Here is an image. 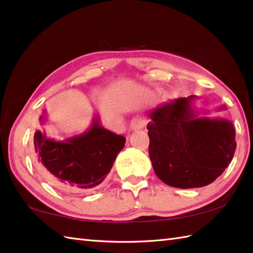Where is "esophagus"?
<instances>
[{"label":"esophagus","mask_w":253,"mask_h":253,"mask_svg":"<svg viewBox=\"0 0 253 253\" xmlns=\"http://www.w3.org/2000/svg\"><path fill=\"white\" fill-rule=\"evenodd\" d=\"M146 125V122L142 120H139V118H136V120H132L130 125H129V130H139L142 129V128Z\"/></svg>","instance_id":"34e87169"}]
</instances>
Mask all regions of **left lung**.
<instances>
[{
	"mask_svg": "<svg viewBox=\"0 0 253 253\" xmlns=\"http://www.w3.org/2000/svg\"><path fill=\"white\" fill-rule=\"evenodd\" d=\"M196 99H176L149 113V155L154 173L166 185L181 189L211 184L232 162L236 150L233 123L201 115L193 104Z\"/></svg>",
	"mask_w": 253,
	"mask_h": 253,
	"instance_id": "obj_1",
	"label": "left lung"
}]
</instances>
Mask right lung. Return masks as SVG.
I'll list each match as a JSON object with an SVG mask.
<instances>
[{
    "mask_svg": "<svg viewBox=\"0 0 253 253\" xmlns=\"http://www.w3.org/2000/svg\"><path fill=\"white\" fill-rule=\"evenodd\" d=\"M46 122L45 115L40 123ZM95 115L87 131L55 140L37 130L34 143L38 169L45 179L58 189L87 192L105 179L126 138L101 125Z\"/></svg>",
    "mask_w": 253,
    "mask_h": 253,
    "instance_id": "obj_1",
    "label": "right lung"
}]
</instances>
